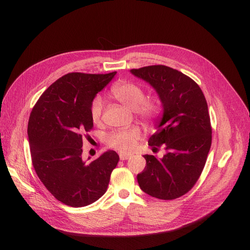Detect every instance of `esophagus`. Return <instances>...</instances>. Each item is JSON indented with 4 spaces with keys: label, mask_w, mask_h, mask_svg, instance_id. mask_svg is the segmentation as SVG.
Listing matches in <instances>:
<instances>
[{
    "label": "esophagus",
    "mask_w": 250,
    "mask_h": 250,
    "mask_svg": "<svg viewBox=\"0 0 250 250\" xmlns=\"http://www.w3.org/2000/svg\"><path fill=\"white\" fill-rule=\"evenodd\" d=\"M120 158H121V160H127L130 158V155L125 154V153H120Z\"/></svg>",
    "instance_id": "obj_1"
}]
</instances>
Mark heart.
I'll use <instances>...</instances> for the list:
<instances>
[{"label":"heart","mask_w":250,"mask_h":250,"mask_svg":"<svg viewBox=\"0 0 250 250\" xmlns=\"http://www.w3.org/2000/svg\"><path fill=\"white\" fill-rule=\"evenodd\" d=\"M110 93L118 102L134 110L140 120L147 125L155 124L162 113V104L159 98L155 96L145 98V90L135 82H118L111 87ZM103 111L104 101L100 96H96L90 104V116L95 125L101 123ZM140 138V128L138 126H132L114 130L107 135L106 144L110 148L127 153L134 149Z\"/></svg>","instance_id":"1"}]
</instances>
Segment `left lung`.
<instances>
[{"label": "left lung", "instance_id": "1", "mask_svg": "<svg viewBox=\"0 0 250 250\" xmlns=\"http://www.w3.org/2000/svg\"><path fill=\"white\" fill-rule=\"evenodd\" d=\"M130 72L154 87L164 108L149 146L163 147L167 153L162 159L144 156L146 167L137 176L139 186L153 198L175 200L199 180L212 145L207 100L191 78L167 65H148Z\"/></svg>", "mask_w": 250, "mask_h": 250}]
</instances>
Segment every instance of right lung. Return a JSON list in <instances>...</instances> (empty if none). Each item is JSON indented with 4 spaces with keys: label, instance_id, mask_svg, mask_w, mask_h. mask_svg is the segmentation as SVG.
Instances as JSON below:
<instances>
[{
    "label": "right lung",
    "instance_id": "1",
    "mask_svg": "<svg viewBox=\"0 0 250 250\" xmlns=\"http://www.w3.org/2000/svg\"><path fill=\"white\" fill-rule=\"evenodd\" d=\"M115 74L69 73L52 83L31 110L27 133L34 170L67 206L80 208L99 200L120 160L114 151L89 163L82 159L83 140L93 128L91 101Z\"/></svg>",
    "mask_w": 250,
    "mask_h": 250
}]
</instances>
